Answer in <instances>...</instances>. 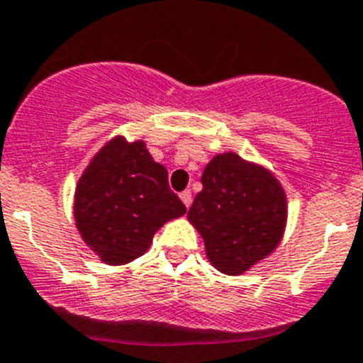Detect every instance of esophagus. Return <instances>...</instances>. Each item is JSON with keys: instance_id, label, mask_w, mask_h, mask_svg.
<instances>
[{"instance_id": "obj_1", "label": "esophagus", "mask_w": 363, "mask_h": 363, "mask_svg": "<svg viewBox=\"0 0 363 363\" xmlns=\"http://www.w3.org/2000/svg\"><path fill=\"white\" fill-rule=\"evenodd\" d=\"M179 197H181V201L184 203L186 208L190 206V204H191V191L190 190H184L181 195H179Z\"/></svg>"}]
</instances>
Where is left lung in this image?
<instances>
[{"label":"left lung","mask_w":363,"mask_h":363,"mask_svg":"<svg viewBox=\"0 0 363 363\" xmlns=\"http://www.w3.org/2000/svg\"><path fill=\"white\" fill-rule=\"evenodd\" d=\"M188 220L201 234L210 263L228 276L270 256L286 225V195L274 173L234 151L213 157L203 172Z\"/></svg>","instance_id":"obj_1"}]
</instances>
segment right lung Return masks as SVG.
<instances>
[{"mask_svg": "<svg viewBox=\"0 0 363 363\" xmlns=\"http://www.w3.org/2000/svg\"><path fill=\"white\" fill-rule=\"evenodd\" d=\"M74 220L82 239L106 264L144 256L164 223L184 216L169 190L168 172L144 140L116 135L91 159L74 191Z\"/></svg>", "mask_w": 363, "mask_h": 363, "instance_id": "obj_1", "label": "right lung"}]
</instances>
